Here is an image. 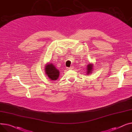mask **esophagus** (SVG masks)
I'll return each instance as SVG.
<instances>
[{"mask_svg":"<svg viewBox=\"0 0 132 132\" xmlns=\"http://www.w3.org/2000/svg\"><path fill=\"white\" fill-rule=\"evenodd\" d=\"M73 67L72 66L70 68H67V70H71V69H73Z\"/></svg>","mask_w":132,"mask_h":132,"instance_id":"34e87169","label":"esophagus"}]
</instances>
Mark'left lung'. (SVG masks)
<instances>
[{
    "label": "left lung",
    "mask_w": 132,
    "mask_h": 132,
    "mask_svg": "<svg viewBox=\"0 0 132 132\" xmlns=\"http://www.w3.org/2000/svg\"><path fill=\"white\" fill-rule=\"evenodd\" d=\"M92 68H93V66H92V65H91V64H88V66H87V74H88V73H91V72H92Z\"/></svg>",
    "instance_id": "8db88e82"
}]
</instances>
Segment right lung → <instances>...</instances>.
<instances>
[{"label": "right lung", "instance_id": "1", "mask_svg": "<svg viewBox=\"0 0 132 132\" xmlns=\"http://www.w3.org/2000/svg\"><path fill=\"white\" fill-rule=\"evenodd\" d=\"M45 71L46 74L51 80H56L60 75V72L56 67L54 66L53 64L50 63L45 67Z\"/></svg>", "mask_w": 132, "mask_h": 132}]
</instances>
